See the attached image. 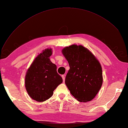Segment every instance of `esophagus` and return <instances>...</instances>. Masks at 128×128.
Masks as SVG:
<instances>
[{
  "mask_svg": "<svg viewBox=\"0 0 128 128\" xmlns=\"http://www.w3.org/2000/svg\"><path fill=\"white\" fill-rule=\"evenodd\" d=\"M62 78L63 82H64V81H65V75H62Z\"/></svg>",
  "mask_w": 128,
  "mask_h": 128,
  "instance_id": "obj_1",
  "label": "esophagus"
}]
</instances>
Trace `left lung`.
Returning a JSON list of instances; mask_svg holds the SVG:
<instances>
[{
    "instance_id": "1",
    "label": "left lung",
    "mask_w": 128,
    "mask_h": 128,
    "mask_svg": "<svg viewBox=\"0 0 128 128\" xmlns=\"http://www.w3.org/2000/svg\"><path fill=\"white\" fill-rule=\"evenodd\" d=\"M70 67L65 83L78 101L94 99L102 84V68L94 54L82 45H72L62 50Z\"/></svg>"
}]
</instances>
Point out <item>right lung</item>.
Here are the masks:
<instances>
[{
	"instance_id": "add662e5",
	"label": "right lung",
	"mask_w": 128,
	"mask_h": 128,
	"mask_svg": "<svg viewBox=\"0 0 128 128\" xmlns=\"http://www.w3.org/2000/svg\"><path fill=\"white\" fill-rule=\"evenodd\" d=\"M52 50L46 49L34 60L26 72L25 86L31 98L42 102L51 98L53 91L62 82L56 66L50 61Z\"/></svg>"
}]
</instances>
